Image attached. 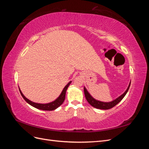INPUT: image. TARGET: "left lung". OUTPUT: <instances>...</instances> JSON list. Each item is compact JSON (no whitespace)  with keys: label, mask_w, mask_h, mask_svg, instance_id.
I'll return each mask as SVG.
<instances>
[{"label":"left lung","mask_w":149,"mask_h":149,"mask_svg":"<svg viewBox=\"0 0 149 149\" xmlns=\"http://www.w3.org/2000/svg\"><path fill=\"white\" fill-rule=\"evenodd\" d=\"M130 85V82L129 84V86L127 89V90L122 94L121 96H120L119 97H118L117 99H116L115 100L112 101L111 102H101L100 101L96 100L95 99H94L90 94L88 93V91L86 90V89L85 88V87H84V95L86 97V99L87 101L91 104L93 107L97 108V109H111L112 107H114L116 105L118 104L123 100L124 98V97L125 96V94H127L128 90L129 89Z\"/></svg>","instance_id":"obj_1"}]
</instances>
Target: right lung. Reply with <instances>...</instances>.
I'll return each mask as SVG.
<instances>
[{
	"mask_svg": "<svg viewBox=\"0 0 149 149\" xmlns=\"http://www.w3.org/2000/svg\"><path fill=\"white\" fill-rule=\"evenodd\" d=\"M71 81H70L68 83L66 86L63 89V91L61 93V94L60 95V96L58 97L56 100H55L54 101L49 102V103H47V104H40V103H36L34 102H32L30 101L29 100H28L27 98L25 97V96L23 94V93H22V91H20V89L19 88V91L20 93L21 94L22 96L23 97V98L25 100V101L26 102H28L30 105H31V106H33L37 109H41V110H43V111H53L56 109V108H58L59 106H60L63 102H64L65 99V94H66V91L68 88L69 85L71 84Z\"/></svg>",
	"mask_w": 149,
	"mask_h": 149,
	"instance_id": "right-lung-1",
	"label": "right lung"
}]
</instances>
